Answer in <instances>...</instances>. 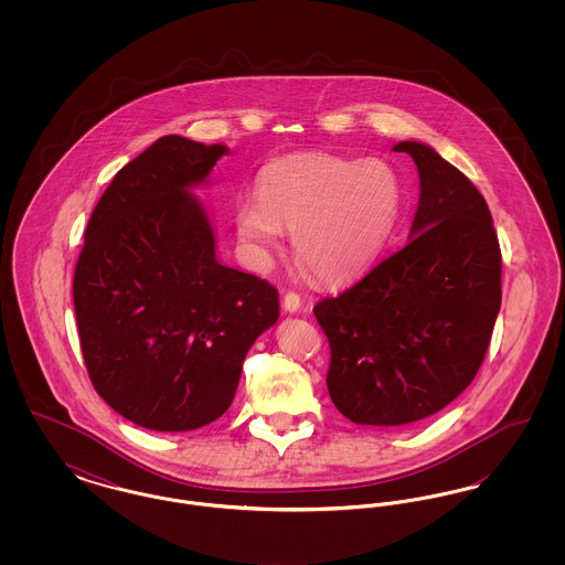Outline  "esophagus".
<instances>
[{"label":"esophagus","mask_w":565,"mask_h":565,"mask_svg":"<svg viewBox=\"0 0 565 565\" xmlns=\"http://www.w3.org/2000/svg\"><path fill=\"white\" fill-rule=\"evenodd\" d=\"M300 296L296 295V292H288V295L284 296V309L288 311V313H298L300 311Z\"/></svg>","instance_id":"1"}]
</instances>
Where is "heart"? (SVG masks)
<instances>
[{"instance_id": "1", "label": "heart", "mask_w": 565, "mask_h": 565, "mask_svg": "<svg viewBox=\"0 0 565 565\" xmlns=\"http://www.w3.org/2000/svg\"><path fill=\"white\" fill-rule=\"evenodd\" d=\"M256 192L258 199L235 210L249 263L269 269L286 228L300 269L320 284H343L369 269L392 239L404 201L390 162L328 152L275 159L260 171Z\"/></svg>"}]
</instances>
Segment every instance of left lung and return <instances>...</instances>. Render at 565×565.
Masks as SVG:
<instances>
[{
    "label": "left lung",
    "instance_id": "1",
    "mask_svg": "<svg viewBox=\"0 0 565 565\" xmlns=\"http://www.w3.org/2000/svg\"><path fill=\"white\" fill-rule=\"evenodd\" d=\"M411 239L313 313L330 343L326 385L360 426H404L454 403L483 364L502 302V254L477 186L422 141Z\"/></svg>",
    "mask_w": 565,
    "mask_h": 565
}]
</instances>
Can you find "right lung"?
<instances>
[{"label":"right lung","instance_id":"add662e5","mask_svg":"<svg viewBox=\"0 0 565 565\" xmlns=\"http://www.w3.org/2000/svg\"><path fill=\"white\" fill-rule=\"evenodd\" d=\"M228 148L164 135L99 199L74 275L82 355L97 394L157 431L212 424L233 403L245 353L279 318L269 281L215 256L190 192Z\"/></svg>","mask_w":565,"mask_h":565}]
</instances>
